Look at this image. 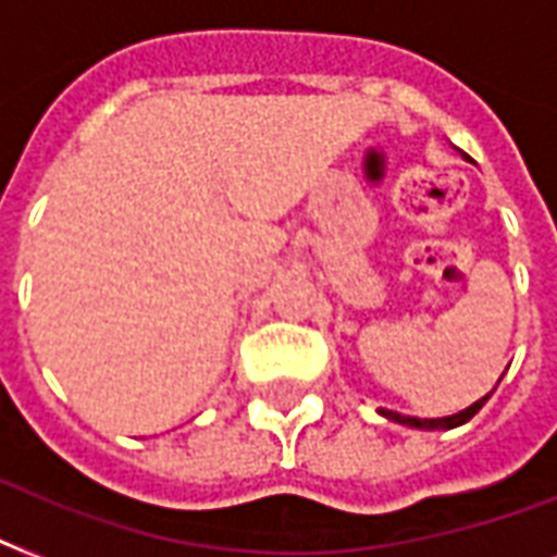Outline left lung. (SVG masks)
Wrapping results in <instances>:
<instances>
[{"label": "left lung", "mask_w": 557, "mask_h": 557, "mask_svg": "<svg viewBox=\"0 0 557 557\" xmlns=\"http://www.w3.org/2000/svg\"><path fill=\"white\" fill-rule=\"evenodd\" d=\"M494 389H497V387H494ZM488 398H492V393H488V396L480 398V401H474V405H471V407H466L462 413L445 416V419H416V416H401V413H396V410H384V407H381L379 413H381V416H387L389 422L407 424V428H422V431H440V428H442V431H448V428H457V424H466L468 419H471V416L480 413V407H483L485 401H488Z\"/></svg>", "instance_id": "obj_1"}]
</instances>
